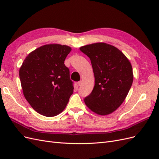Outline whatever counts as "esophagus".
I'll return each instance as SVG.
<instances>
[{"label": "esophagus", "mask_w": 159, "mask_h": 159, "mask_svg": "<svg viewBox=\"0 0 159 159\" xmlns=\"http://www.w3.org/2000/svg\"><path fill=\"white\" fill-rule=\"evenodd\" d=\"M77 84H78V86H80V85L81 84V81H78V82L77 83Z\"/></svg>", "instance_id": "1"}]
</instances>
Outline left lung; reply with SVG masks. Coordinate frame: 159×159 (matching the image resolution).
<instances>
[{
    "instance_id": "1",
    "label": "left lung",
    "mask_w": 159,
    "mask_h": 159,
    "mask_svg": "<svg viewBox=\"0 0 159 159\" xmlns=\"http://www.w3.org/2000/svg\"><path fill=\"white\" fill-rule=\"evenodd\" d=\"M80 50L91 60L95 77L91 93L85 105L94 113L109 115L126 98L133 81L129 60L116 47L103 42L86 45Z\"/></svg>"
}]
</instances>
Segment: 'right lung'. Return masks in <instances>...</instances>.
<instances>
[{
	"mask_svg": "<svg viewBox=\"0 0 159 159\" xmlns=\"http://www.w3.org/2000/svg\"><path fill=\"white\" fill-rule=\"evenodd\" d=\"M71 48L66 45L46 44L28 54L19 70L27 102L46 117L58 115L74 92L73 81L64 61Z\"/></svg>",
	"mask_w": 159,
	"mask_h": 159,
	"instance_id": "1",
	"label": "right lung"
}]
</instances>
